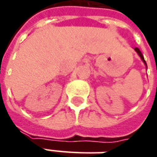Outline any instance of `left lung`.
<instances>
[{"mask_svg": "<svg viewBox=\"0 0 157 157\" xmlns=\"http://www.w3.org/2000/svg\"><path fill=\"white\" fill-rule=\"evenodd\" d=\"M135 51H136V52H137V54L139 55V57H141V59H142V62L145 63V65L147 66V63H146V61L144 60V57H143V56H142V52H141V51H140V50H139V49H138L137 47H136V48H135Z\"/></svg>", "mask_w": 157, "mask_h": 157, "instance_id": "left-lung-1", "label": "left lung"}]
</instances>
